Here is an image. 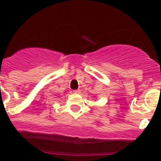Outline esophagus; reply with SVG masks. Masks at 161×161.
<instances>
[{
    "instance_id": "esophagus-1",
    "label": "esophagus",
    "mask_w": 161,
    "mask_h": 161,
    "mask_svg": "<svg viewBox=\"0 0 161 161\" xmlns=\"http://www.w3.org/2000/svg\"><path fill=\"white\" fill-rule=\"evenodd\" d=\"M74 93H76V94H79L80 93V89H76V90L73 91Z\"/></svg>"
}]
</instances>
